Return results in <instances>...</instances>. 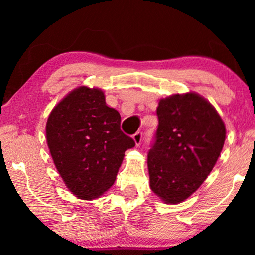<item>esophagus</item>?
I'll return each mask as SVG.
<instances>
[{
    "label": "esophagus",
    "instance_id": "esophagus-1",
    "mask_svg": "<svg viewBox=\"0 0 255 255\" xmlns=\"http://www.w3.org/2000/svg\"><path fill=\"white\" fill-rule=\"evenodd\" d=\"M132 138H133V140L135 142V146H139L141 144V140H142V133L141 132H137V133L132 135Z\"/></svg>",
    "mask_w": 255,
    "mask_h": 255
}]
</instances>
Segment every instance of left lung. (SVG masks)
<instances>
[{
    "mask_svg": "<svg viewBox=\"0 0 255 255\" xmlns=\"http://www.w3.org/2000/svg\"><path fill=\"white\" fill-rule=\"evenodd\" d=\"M159 125L147 155L151 189L165 203L187 200L204 182L224 146L226 128L196 93L174 94L156 108Z\"/></svg>",
    "mask_w": 255,
    "mask_h": 255,
    "instance_id": "1",
    "label": "left lung"
}]
</instances>
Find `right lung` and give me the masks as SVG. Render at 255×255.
<instances>
[{
	"label": "right lung",
	"mask_w": 255,
	"mask_h": 255,
	"mask_svg": "<svg viewBox=\"0 0 255 255\" xmlns=\"http://www.w3.org/2000/svg\"><path fill=\"white\" fill-rule=\"evenodd\" d=\"M46 140L53 162L72 194L94 200L116 180L127 149L135 142L121 131V115L99 88L81 86L51 111Z\"/></svg>",
	"instance_id": "1"
}]
</instances>
